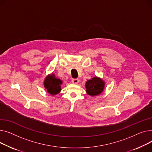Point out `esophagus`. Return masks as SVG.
Here are the masks:
<instances>
[{"label": "esophagus", "mask_w": 152, "mask_h": 152, "mask_svg": "<svg viewBox=\"0 0 152 152\" xmlns=\"http://www.w3.org/2000/svg\"><path fill=\"white\" fill-rule=\"evenodd\" d=\"M72 82L74 84H78L79 83V80L78 78H73L72 80Z\"/></svg>", "instance_id": "34e87169"}]
</instances>
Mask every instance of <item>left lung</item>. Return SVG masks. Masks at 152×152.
<instances>
[{
	"label": "left lung",
	"instance_id": "left-lung-1",
	"mask_svg": "<svg viewBox=\"0 0 152 152\" xmlns=\"http://www.w3.org/2000/svg\"><path fill=\"white\" fill-rule=\"evenodd\" d=\"M104 87V82L99 78L94 77L86 83V92L89 95L97 96L101 94Z\"/></svg>",
	"mask_w": 152,
	"mask_h": 152
}]
</instances>
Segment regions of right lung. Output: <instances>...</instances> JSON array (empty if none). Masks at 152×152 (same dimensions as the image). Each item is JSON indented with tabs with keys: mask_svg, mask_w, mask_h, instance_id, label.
I'll return each mask as SVG.
<instances>
[{
	"mask_svg": "<svg viewBox=\"0 0 152 152\" xmlns=\"http://www.w3.org/2000/svg\"><path fill=\"white\" fill-rule=\"evenodd\" d=\"M62 81L59 79L55 78V75L52 74L48 76L44 82V86L48 93L51 95H55L58 94L61 90V85Z\"/></svg>",
	"mask_w": 152,
	"mask_h": 152,
	"instance_id": "right-lung-1",
	"label": "right lung"
}]
</instances>
